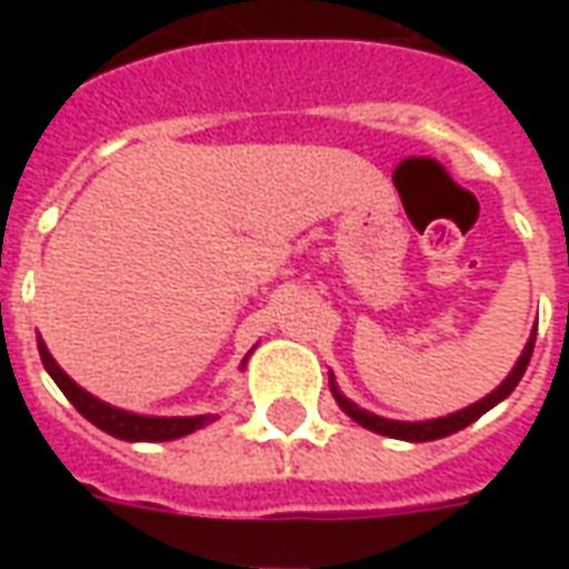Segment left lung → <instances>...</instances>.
Here are the masks:
<instances>
[{
    "label": "left lung",
    "mask_w": 569,
    "mask_h": 569,
    "mask_svg": "<svg viewBox=\"0 0 569 569\" xmlns=\"http://www.w3.org/2000/svg\"><path fill=\"white\" fill-rule=\"evenodd\" d=\"M533 345H537V326H533V332H530V338H527L525 350H521V357H518V362L512 366V371L506 375V381H502L497 390H490L485 399H478V402L460 408V411H453V415H445V418H432V420L381 418V415H371V411H366V408H359L357 402H350V399L338 390L332 371H329V387H332L335 402L341 406V411H345L347 418L357 420L359 427L371 429V432H378V436H390V439L436 441V439H445V436H451V432H460V429L469 427V423H476L481 415H488L490 408L500 406L502 399H509V393L518 387V381L525 378L527 362H530V357H533Z\"/></svg>",
    "instance_id": "1"
}]
</instances>
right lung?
Masks as SVG:
<instances>
[{
	"label": "right lung",
	"mask_w": 569,
	"mask_h": 569,
	"mask_svg": "<svg viewBox=\"0 0 569 569\" xmlns=\"http://www.w3.org/2000/svg\"><path fill=\"white\" fill-rule=\"evenodd\" d=\"M252 353V350H249ZM39 357H42L44 371L54 378V383L63 390L72 406L79 408L81 418H88L97 429H103L109 436H116V439L124 441H173L182 439L188 432H194V429L207 427L212 420L219 418V415H198V418H149V415H133V411H124V408H116L103 402V399H97L91 396L84 387L69 378L67 371L57 366V359L48 353V347L39 338ZM249 359V357H247ZM247 359H243V366H247Z\"/></svg>",
	"instance_id": "obj_1"
}]
</instances>
